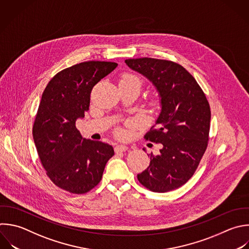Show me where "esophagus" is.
<instances>
[{"instance_id": "esophagus-1", "label": "esophagus", "mask_w": 249, "mask_h": 249, "mask_svg": "<svg viewBox=\"0 0 249 249\" xmlns=\"http://www.w3.org/2000/svg\"><path fill=\"white\" fill-rule=\"evenodd\" d=\"M128 150V147L127 146H124V145H118L115 147V152L116 153H119V152H125Z\"/></svg>"}]
</instances>
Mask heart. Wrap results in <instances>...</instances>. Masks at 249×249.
<instances>
[{"label":"heart","instance_id":"heart-1","mask_svg":"<svg viewBox=\"0 0 249 249\" xmlns=\"http://www.w3.org/2000/svg\"><path fill=\"white\" fill-rule=\"evenodd\" d=\"M120 86H126V87H132V88H136L139 90L141 89V88L143 87V81L134 74H124L120 80ZM119 135H122V131H118Z\"/></svg>","mask_w":249,"mask_h":249}]
</instances>
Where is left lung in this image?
<instances>
[{
  "mask_svg": "<svg viewBox=\"0 0 249 249\" xmlns=\"http://www.w3.org/2000/svg\"><path fill=\"white\" fill-rule=\"evenodd\" d=\"M125 63L153 83L161 104L156 124L144 138L162 148L159 155H150V165L137 179L152 192L175 190L194 175L207 148L209 103L195 78L178 63L149 57Z\"/></svg>",
  "mask_w": 249,
  "mask_h": 249,
  "instance_id": "1",
  "label": "left lung"
}]
</instances>
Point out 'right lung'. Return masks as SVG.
<instances>
[{
  "label": "right lung",
  "mask_w": 249,
  "mask_h": 249,
  "mask_svg": "<svg viewBox=\"0 0 249 249\" xmlns=\"http://www.w3.org/2000/svg\"><path fill=\"white\" fill-rule=\"evenodd\" d=\"M118 66L87 61L58 72L45 89L33 125V138L50 179L72 194H86L102 178L114 156L111 145L82 137L76 121L84 118L93 87Z\"/></svg>",
  "instance_id": "obj_1"
}]
</instances>
